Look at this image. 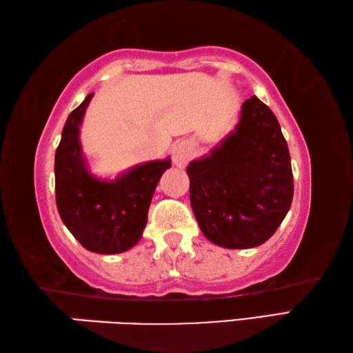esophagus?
I'll return each mask as SVG.
<instances>
[{"instance_id":"1","label":"esophagus","mask_w":353,"mask_h":353,"mask_svg":"<svg viewBox=\"0 0 353 353\" xmlns=\"http://www.w3.org/2000/svg\"><path fill=\"white\" fill-rule=\"evenodd\" d=\"M190 154H192V145H190L188 141H181V142H176V144H173L172 158H173V163H175L178 167H183L186 164L190 158Z\"/></svg>"}]
</instances>
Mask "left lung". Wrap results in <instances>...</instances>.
<instances>
[{"label": "left lung", "mask_w": 353, "mask_h": 353, "mask_svg": "<svg viewBox=\"0 0 353 353\" xmlns=\"http://www.w3.org/2000/svg\"><path fill=\"white\" fill-rule=\"evenodd\" d=\"M190 206L201 232L230 250L267 242L293 200V172L279 122L256 96L211 153L188 165Z\"/></svg>", "instance_id": "1"}]
</instances>
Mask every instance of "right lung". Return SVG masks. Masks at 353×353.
<instances>
[{
	"mask_svg": "<svg viewBox=\"0 0 353 353\" xmlns=\"http://www.w3.org/2000/svg\"><path fill=\"white\" fill-rule=\"evenodd\" d=\"M92 92L71 111L55 150V201L65 226L97 254H119L139 242L154 189L170 159L148 161L103 181L91 175L80 145V125Z\"/></svg>",
	"mask_w": 353,
	"mask_h": 353,
	"instance_id": "obj_1",
	"label": "right lung"
}]
</instances>
